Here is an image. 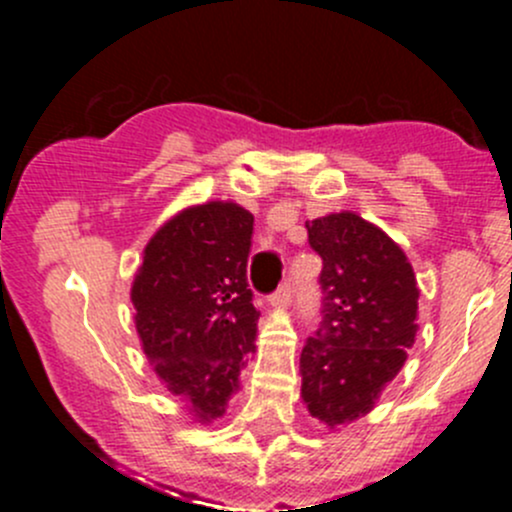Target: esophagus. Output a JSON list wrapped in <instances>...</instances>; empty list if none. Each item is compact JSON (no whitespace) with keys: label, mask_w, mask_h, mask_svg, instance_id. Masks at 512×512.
<instances>
[{"label":"esophagus","mask_w":512,"mask_h":512,"mask_svg":"<svg viewBox=\"0 0 512 512\" xmlns=\"http://www.w3.org/2000/svg\"><path fill=\"white\" fill-rule=\"evenodd\" d=\"M289 302H292V285L285 282V285H282L275 294H272L270 304H272V307H287Z\"/></svg>","instance_id":"34e87169"}]
</instances>
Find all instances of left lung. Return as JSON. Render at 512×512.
Returning <instances> with one entry per match:
<instances>
[{
	"mask_svg": "<svg viewBox=\"0 0 512 512\" xmlns=\"http://www.w3.org/2000/svg\"><path fill=\"white\" fill-rule=\"evenodd\" d=\"M322 257L324 319L299 359L309 416L339 428L366 416L404 369L418 332V285L406 252L352 210L307 223Z\"/></svg>",
	"mask_w": 512,
	"mask_h": 512,
	"instance_id": "left-lung-1",
	"label": "left lung"
}]
</instances>
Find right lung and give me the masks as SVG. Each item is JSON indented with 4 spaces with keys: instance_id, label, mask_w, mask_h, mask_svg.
I'll return each instance as SVG.
<instances>
[{
    "instance_id": "add662e5",
    "label": "right lung",
    "mask_w": 512,
    "mask_h": 512,
    "mask_svg": "<svg viewBox=\"0 0 512 512\" xmlns=\"http://www.w3.org/2000/svg\"><path fill=\"white\" fill-rule=\"evenodd\" d=\"M252 225L250 210L232 200L183 208L148 240L131 285L148 364L205 426L225 414L257 349L260 312L247 287Z\"/></svg>"
}]
</instances>
